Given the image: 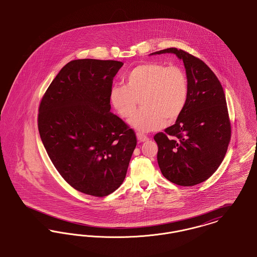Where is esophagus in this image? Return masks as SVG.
<instances>
[{
    "label": "esophagus",
    "mask_w": 257,
    "mask_h": 257,
    "mask_svg": "<svg viewBox=\"0 0 257 257\" xmlns=\"http://www.w3.org/2000/svg\"><path fill=\"white\" fill-rule=\"evenodd\" d=\"M136 136H137V139H138L139 142H145V141H148L149 140V138L146 135L140 134V133H137Z\"/></svg>",
    "instance_id": "esophagus-1"
}]
</instances>
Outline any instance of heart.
<instances>
[{
	"mask_svg": "<svg viewBox=\"0 0 257 257\" xmlns=\"http://www.w3.org/2000/svg\"><path fill=\"white\" fill-rule=\"evenodd\" d=\"M125 83L112 87L110 101L121 117L128 118L141 98L142 108L128 121L131 126L141 133L161 128L166 119L174 121L188 103L189 79L179 66L142 64L130 71Z\"/></svg>",
	"mask_w": 257,
	"mask_h": 257,
	"instance_id": "obj_1",
	"label": "heart"
}]
</instances>
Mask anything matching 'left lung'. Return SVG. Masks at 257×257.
<instances>
[{
    "label": "left lung",
    "instance_id": "1",
    "mask_svg": "<svg viewBox=\"0 0 257 257\" xmlns=\"http://www.w3.org/2000/svg\"><path fill=\"white\" fill-rule=\"evenodd\" d=\"M163 53L183 60L189 92L175 123L154 136L158 163L168 181L191 187L213 175L225 157L231 137L226 99L216 74L202 60L173 47L151 55Z\"/></svg>",
    "mask_w": 257,
    "mask_h": 257
}]
</instances>
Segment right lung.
<instances>
[{"label": "right lung", "mask_w": 257, "mask_h": 257, "mask_svg": "<svg viewBox=\"0 0 257 257\" xmlns=\"http://www.w3.org/2000/svg\"><path fill=\"white\" fill-rule=\"evenodd\" d=\"M123 63L73 60L41 98L38 125L56 169L73 189L96 197L122 185L136 147L133 128L110 112L113 78Z\"/></svg>", "instance_id": "1"}]
</instances>
